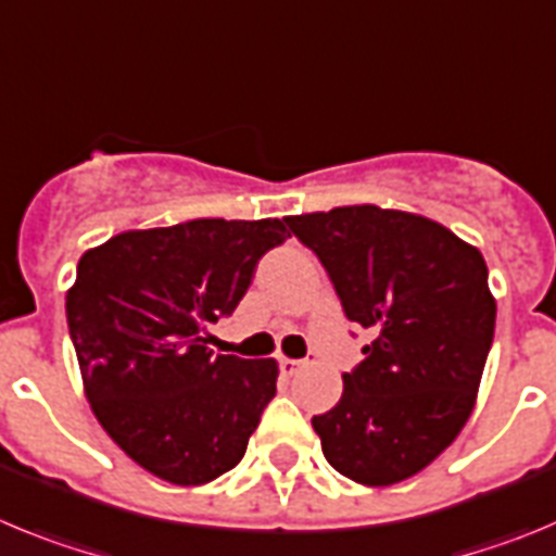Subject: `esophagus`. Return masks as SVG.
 <instances>
[{"label": "esophagus", "mask_w": 556, "mask_h": 556, "mask_svg": "<svg viewBox=\"0 0 556 556\" xmlns=\"http://www.w3.org/2000/svg\"><path fill=\"white\" fill-rule=\"evenodd\" d=\"M279 368H282V374H296L299 368H304V359H293V357H279Z\"/></svg>", "instance_id": "esophagus-1"}]
</instances>
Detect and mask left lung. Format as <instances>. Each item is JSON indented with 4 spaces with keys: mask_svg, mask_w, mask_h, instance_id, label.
Returning <instances> with one entry per match:
<instances>
[{
    "mask_svg": "<svg viewBox=\"0 0 556 556\" xmlns=\"http://www.w3.org/2000/svg\"><path fill=\"white\" fill-rule=\"evenodd\" d=\"M349 321L374 334L343 396L313 415L327 463L365 488L424 471L465 427L496 327L477 247L432 218L352 204L285 218Z\"/></svg>",
    "mask_w": 556,
    "mask_h": 556,
    "instance_id": "8db88e82",
    "label": "left lung"
}]
</instances>
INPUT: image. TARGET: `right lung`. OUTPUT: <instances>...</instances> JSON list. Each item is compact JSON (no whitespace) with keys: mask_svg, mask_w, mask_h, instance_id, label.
I'll return each mask as SVG.
<instances>
[{"mask_svg":"<svg viewBox=\"0 0 556 556\" xmlns=\"http://www.w3.org/2000/svg\"><path fill=\"white\" fill-rule=\"evenodd\" d=\"M279 218L127 229L79 257L68 332L97 421L129 459L191 488L232 471L277 393V359L213 354L207 327L288 238Z\"/></svg>","mask_w":556,"mask_h":556,"instance_id":"1","label":"right lung"}]
</instances>
